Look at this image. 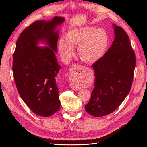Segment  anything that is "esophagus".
I'll list each match as a JSON object with an SVG mask.
<instances>
[{"label": "esophagus", "instance_id": "esophagus-1", "mask_svg": "<svg viewBox=\"0 0 147 147\" xmlns=\"http://www.w3.org/2000/svg\"><path fill=\"white\" fill-rule=\"evenodd\" d=\"M84 68L83 66L80 65H74L70 69V80L72 82V84H71L73 90H78L81 89V87L77 83V81L80 78L84 73Z\"/></svg>", "mask_w": 147, "mask_h": 147}]
</instances>
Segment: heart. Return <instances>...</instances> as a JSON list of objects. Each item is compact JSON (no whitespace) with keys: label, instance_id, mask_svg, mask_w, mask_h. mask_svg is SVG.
<instances>
[{"label":"heart","instance_id":"1","mask_svg":"<svg viewBox=\"0 0 147 147\" xmlns=\"http://www.w3.org/2000/svg\"><path fill=\"white\" fill-rule=\"evenodd\" d=\"M65 39L60 40L58 49L61 56L66 61L74 55V47H78V55L83 61L95 63L104 55L108 45L105 31L92 26L71 29L66 33Z\"/></svg>","mask_w":147,"mask_h":147}]
</instances>
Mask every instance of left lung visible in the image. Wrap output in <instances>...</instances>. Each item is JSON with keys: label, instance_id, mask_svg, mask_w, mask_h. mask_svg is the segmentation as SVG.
<instances>
[{"label": "left lung", "instance_id": "obj_1", "mask_svg": "<svg viewBox=\"0 0 147 147\" xmlns=\"http://www.w3.org/2000/svg\"><path fill=\"white\" fill-rule=\"evenodd\" d=\"M115 40L103 57L92 65L94 88L85 110L100 117L116 110L129 92L136 67V56L127 34L116 24Z\"/></svg>", "mask_w": 147, "mask_h": 147}]
</instances>
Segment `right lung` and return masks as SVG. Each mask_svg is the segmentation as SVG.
<instances>
[{"label": "right lung", "instance_id": "add662e5", "mask_svg": "<svg viewBox=\"0 0 147 147\" xmlns=\"http://www.w3.org/2000/svg\"><path fill=\"white\" fill-rule=\"evenodd\" d=\"M65 21L55 16L51 20L37 21L21 32L13 53V73L21 99L32 112L50 117L60 108L56 77L61 66L57 52L59 30ZM40 42L47 47L38 46Z\"/></svg>", "mask_w": 147, "mask_h": 147}]
</instances>
